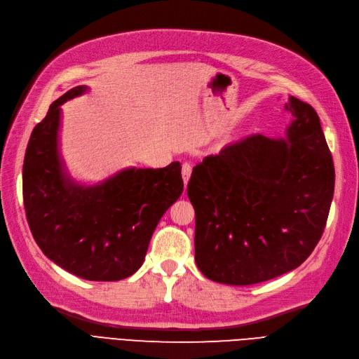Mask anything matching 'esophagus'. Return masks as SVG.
<instances>
[{"label":"esophagus","mask_w":359,"mask_h":359,"mask_svg":"<svg viewBox=\"0 0 359 359\" xmlns=\"http://www.w3.org/2000/svg\"><path fill=\"white\" fill-rule=\"evenodd\" d=\"M191 172H192V165L189 163H184L182 167V177L184 184H188L189 179H191Z\"/></svg>","instance_id":"esophagus-1"}]
</instances>
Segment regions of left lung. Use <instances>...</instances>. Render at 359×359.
Returning <instances> with one entry per match:
<instances>
[{
  "label": "left lung",
  "instance_id": "left-lung-1",
  "mask_svg": "<svg viewBox=\"0 0 359 359\" xmlns=\"http://www.w3.org/2000/svg\"><path fill=\"white\" fill-rule=\"evenodd\" d=\"M285 138L261 134L226 144L192 170L195 262L213 282L245 286L302 265L322 237L334 164L310 104L289 97Z\"/></svg>",
  "mask_w": 359,
  "mask_h": 359
}]
</instances>
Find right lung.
Here are the masks:
<instances>
[{"instance_id": "right-lung-1", "label": "right lung", "mask_w": 359, "mask_h": 359, "mask_svg": "<svg viewBox=\"0 0 359 359\" xmlns=\"http://www.w3.org/2000/svg\"><path fill=\"white\" fill-rule=\"evenodd\" d=\"M32 130L24 161V204L34 240L50 261L85 280L116 282L142 267L161 217L183 192L182 167L125 168L97 184L74 182L60 154L61 106Z\"/></svg>"}]
</instances>
